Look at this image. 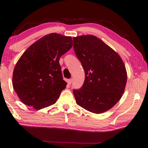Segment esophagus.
I'll return each mask as SVG.
<instances>
[{"label":"esophagus","mask_w":148,"mask_h":148,"mask_svg":"<svg viewBox=\"0 0 148 148\" xmlns=\"http://www.w3.org/2000/svg\"><path fill=\"white\" fill-rule=\"evenodd\" d=\"M67 82H68V85H70V84L72 83V79H68V81H67Z\"/></svg>","instance_id":"esophagus-1"}]
</instances>
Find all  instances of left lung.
Wrapping results in <instances>:
<instances>
[{
	"mask_svg": "<svg viewBox=\"0 0 148 148\" xmlns=\"http://www.w3.org/2000/svg\"><path fill=\"white\" fill-rule=\"evenodd\" d=\"M73 42L86 75L82 87L73 91L77 103L92 113L106 112L125 91L127 72L124 62L116 51L95 36L74 37Z\"/></svg>",
	"mask_w": 148,
	"mask_h": 148,
	"instance_id": "8db88e82",
	"label": "left lung"
}]
</instances>
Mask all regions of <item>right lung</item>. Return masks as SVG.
Masks as SVG:
<instances>
[{"label": "right lung", "mask_w": 148, "mask_h": 148, "mask_svg": "<svg viewBox=\"0 0 148 148\" xmlns=\"http://www.w3.org/2000/svg\"><path fill=\"white\" fill-rule=\"evenodd\" d=\"M72 46L71 36L50 33L25 51L13 73V88L23 103L39 110L56 103L67 84L59 59Z\"/></svg>", "instance_id": "right-lung-1"}]
</instances>
